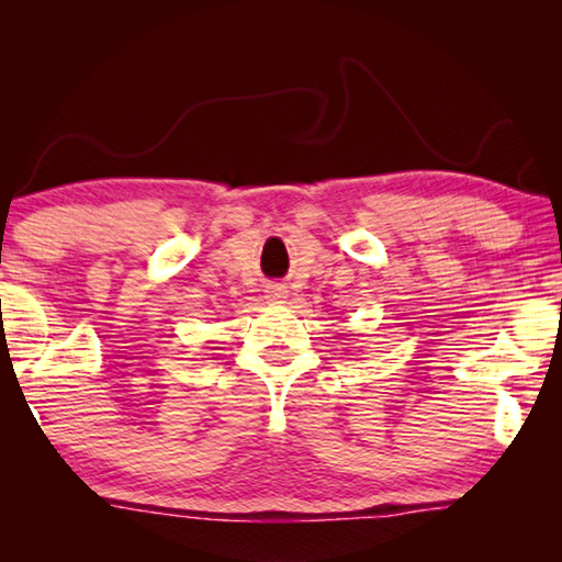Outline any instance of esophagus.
<instances>
[{
    "mask_svg": "<svg viewBox=\"0 0 562 562\" xmlns=\"http://www.w3.org/2000/svg\"><path fill=\"white\" fill-rule=\"evenodd\" d=\"M284 297H288V290H284L282 284H272V288H268V300L272 304H282Z\"/></svg>",
    "mask_w": 562,
    "mask_h": 562,
    "instance_id": "obj_1",
    "label": "esophagus"
}]
</instances>
